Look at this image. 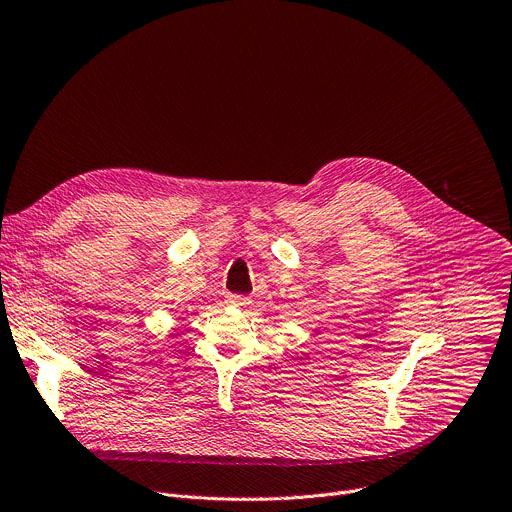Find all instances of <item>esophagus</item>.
<instances>
[{
  "instance_id": "34e87169",
  "label": "esophagus",
  "mask_w": 512,
  "mask_h": 512,
  "mask_svg": "<svg viewBox=\"0 0 512 512\" xmlns=\"http://www.w3.org/2000/svg\"><path fill=\"white\" fill-rule=\"evenodd\" d=\"M226 300H228L230 306H247V304H251L249 296H239V294H228Z\"/></svg>"
}]
</instances>
